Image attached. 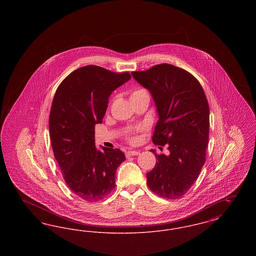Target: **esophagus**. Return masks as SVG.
<instances>
[{
  "instance_id": "obj_1",
  "label": "esophagus",
  "mask_w": 256,
  "mask_h": 256,
  "mask_svg": "<svg viewBox=\"0 0 256 256\" xmlns=\"http://www.w3.org/2000/svg\"><path fill=\"white\" fill-rule=\"evenodd\" d=\"M140 152L138 150H128L126 152V156L128 158V156H138Z\"/></svg>"
}]
</instances>
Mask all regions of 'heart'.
Listing matches in <instances>:
<instances>
[{
  "label": "heart",
  "mask_w": 256,
  "mask_h": 256,
  "mask_svg": "<svg viewBox=\"0 0 256 256\" xmlns=\"http://www.w3.org/2000/svg\"><path fill=\"white\" fill-rule=\"evenodd\" d=\"M144 94H148L146 90L143 89V88H137L134 90L130 94V98L135 97H139L141 95H144ZM126 139L128 141V142H134L135 141V137L132 135V132H128L126 135Z\"/></svg>",
  "instance_id": "obj_1"
}]
</instances>
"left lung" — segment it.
I'll return each instance as SVG.
<instances>
[{"label": "left lung", "mask_w": 256, "mask_h": 256, "mask_svg": "<svg viewBox=\"0 0 256 256\" xmlns=\"http://www.w3.org/2000/svg\"><path fill=\"white\" fill-rule=\"evenodd\" d=\"M154 100L159 120L152 142L167 146L169 154H158L146 184L156 195L180 198L198 180L206 159L209 106L202 86L192 74L168 63L132 72Z\"/></svg>", "instance_id": "1"}]
</instances>
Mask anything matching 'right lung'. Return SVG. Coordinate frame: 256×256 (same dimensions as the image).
<instances>
[{
  "mask_svg": "<svg viewBox=\"0 0 256 256\" xmlns=\"http://www.w3.org/2000/svg\"><path fill=\"white\" fill-rule=\"evenodd\" d=\"M132 78L87 65L58 87L50 111V143L62 176L74 195L97 202L115 188V172L126 160L119 148L95 146V124L102 121L110 94Z\"/></svg>",
  "mask_w": 256,
  "mask_h": 256,
  "instance_id": "1",
  "label": "right lung"
}]
</instances>
